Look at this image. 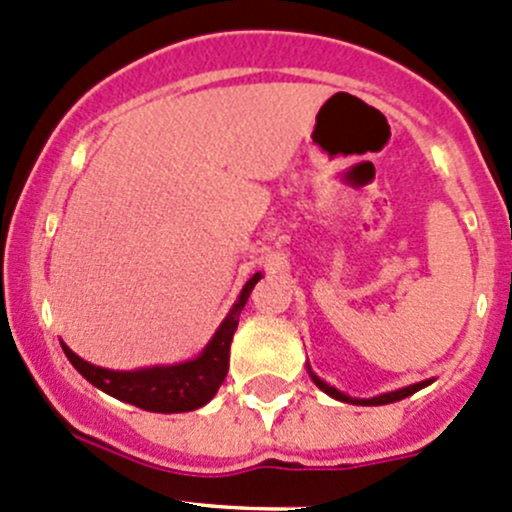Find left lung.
Returning <instances> with one entry per match:
<instances>
[{"instance_id": "1", "label": "left lung", "mask_w": 512, "mask_h": 512, "mask_svg": "<svg viewBox=\"0 0 512 512\" xmlns=\"http://www.w3.org/2000/svg\"><path fill=\"white\" fill-rule=\"evenodd\" d=\"M309 375H311V380H314V383H316V387H319V390H324L326 395L336 397V400H341V402H351V405H365V407H370V405H373V407H375V405H390V402L405 400V397L414 395V392H417V390H422V387H427L429 383H432V380H422V383L407 385V387H402V390H395V392H385V395H378V397H368V400H358V397H348L346 392L336 390V387H331V385H328V383H324V380H321L319 375H314V373H311V368H309Z\"/></svg>"}]
</instances>
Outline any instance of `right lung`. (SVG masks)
Returning a JSON list of instances; mask_svg holds the SVG:
<instances>
[{
  "instance_id": "add662e5",
  "label": "right lung",
  "mask_w": 512,
  "mask_h": 512,
  "mask_svg": "<svg viewBox=\"0 0 512 512\" xmlns=\"http://www.w3.org/2000/svg\"><path fill=\"white\" fill-rule=\"evenodd\" d=\"M260 277L262 274L257 272L252 274V279H247L238 301L223 319V324L218 326V331L213 333L208 346L203 348L198 358L186 360V363L157 365V368L142 370H107L75 355L66 343H61L63 353L68 355L73 368L88 383H93L107 395L117 397V400L161 414L198 410L213 400L218 387L223 385L225 375H228L230 343H233V333L238 328L240 311L245 309L250 292L260 282Z\"/></svg>"
}]
</instances>
